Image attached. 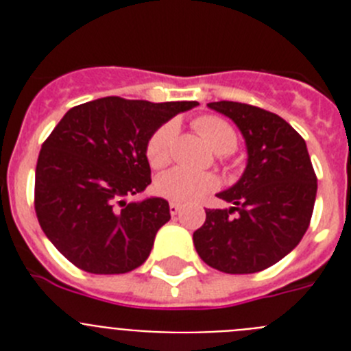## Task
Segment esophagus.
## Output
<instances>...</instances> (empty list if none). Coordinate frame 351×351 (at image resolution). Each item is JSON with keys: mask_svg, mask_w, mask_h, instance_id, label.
<instances>
[{"mask_svg": "<svg viewBox=\"0 0 351 351\" xmlns=\"http://www.w3.org/2000/svg\"><path fill=\"white\" fill-rule=\"evenodd\" d=\"M179 213H181V204L170 202V214H172V216H178Z\"/></svg>", "mask_w": 351, "mask_h": 351, "instance_id": "esophagus-1", "label": "esophagus"}]
</instances>
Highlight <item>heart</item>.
<instances>
[{"label": "heart", "mask_w": 351, "mask_h": 351, "mask_svg": "<svg viewBox=\"0 0 351 351\" xmlns=\"http://www.w3.org/2000/svg\"><path fill=\"white\" fill-rule=\"evenodd\" d=\"M193 128L202 135L204 141L216 154H228L237 147V133L221 117H197L193 121ZM176 133H178L176 121H169L151 135L147 147H145L149 165L154 167V169H161L169 163L170 158H172ZM218 186L219 181L214 173L191 172V170L182 169V167L161 173L154 182V188L161 197L182 204L197 202L206 195L213 193Z\"/></svg>", "instance_id": "obj_1"}]
</instances>
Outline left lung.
I'll list each match as a JSON object with an SVG mask.
<instances>
[{"label": "left lung", "mask_w": 351, "mask_h": 351, "mask_svg": "<svg viewBox=\"0 0 351 351\" xmlns=\"http://www.w3.org/2000/svg\"><path fill=\"white\" fill-rule=\"evenodd\" d=\"M207 107L234 121L247 161L241 179L218 193L232 207L206 209V223L193 234L195 250L213 269L253 274L285 258L308 230L315 170L304 138L278 114L239 101Z\"/></svg>", "instance_id": "1"}]
</instances>
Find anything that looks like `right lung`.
I'll use <instances>...</instances> for the list:
<instances>
[{
    "mask_svg": "<svg viewBox=\"0 0 351 351\" xmlns=\"http://www.w3.org/2000/svg\"><path fill=\"white\" fill-rule=\"evenodd\" d=\"M197 105L107 96L64 114L43 142L35 173L36 218L64 258L91 274H125L147 260L170 219L169 202L126 197L151 184V135Z\"/></svg>",
    "mask_w": 351,
    "mask_h": 351,
    "instance_id": "obj_1",
    "label": "right lung"
}]
</instances>
